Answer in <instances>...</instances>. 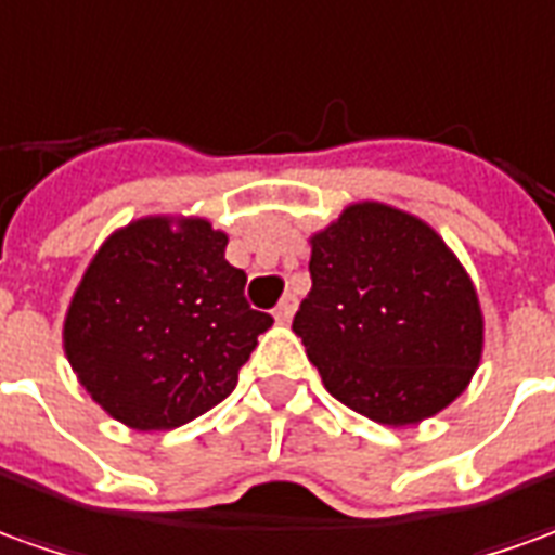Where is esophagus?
<instances>
[{
  "label": "esophagus",
  "instance_id": "obj_1",
  "mask_svg": "<svg viewBox=\"0 0 555 555\" xmlns=\"http://www.w3.org/2000/svg\"><path fill=\"white\" fill-rule=\"evenodd\" d=\"M294 309H297V297H294V294H285V297L276 304V309H273V319H276L279 325H288V322H292Z\"/></svg>",
  "mask_w": 555,
  "mask_h": 555
}]
</instances>
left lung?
Segmentation results:
<instances>
[{"label": "left lung", "mask_w": 555, "mask_h": 555, "mask_svg": "<svg viewBox=\"0 0 555 555\" xmlns=\"http://www.w3.org/2000/svg\"><path fill=\"white\" fill-rule=\"evenodd\" d=\"M312 288L294 315L325 388L367 420H431L470 386L486 319L474 279L420 215L349 203L309 233Z\"/></svg>", "instance_id": "1"}]
</instances>
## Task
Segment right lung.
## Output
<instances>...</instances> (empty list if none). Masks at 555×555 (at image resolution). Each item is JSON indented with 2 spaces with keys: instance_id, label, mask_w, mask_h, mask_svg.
Listing matches in <instances>:
<instances>
[{
  "instance_id": "obj_1",
  "label": "right lung",
  "mask_w": 555,
  "mask_h": 555,
  "mask_svg": "<svg viewBox=\"0 0 555 555\" xmlns=\"http://www.w3.org/2000/svg\"><path fill=\"white\" fill-rule=\"evenodd\" d=\"M228 233L199 215H142L90 258L63 319L72 373L112 420L169 431L221 404L273 319L248 307Z\"/></svg>"
}]
</instances>
